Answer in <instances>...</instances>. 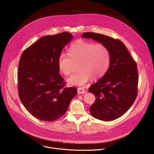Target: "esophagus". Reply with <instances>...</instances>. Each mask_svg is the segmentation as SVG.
<instances>
[{
	"mask_svg": "<svg viewBox=\"0 0 154 154\" xmlns=\"http://www.w3.org/2000/svg\"><path fill=\"white\" fill-rule=\"evenodd\" d=\"M77 92L79 94H85L86 91L84 89V88H81V87H79L77 88Z\"/></svg>",
	"mask_w": 154,
	"mask_h": 154,
	"instance_id": "1",
	"label": "esophagus"
}]
</instances>
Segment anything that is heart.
<instances>
[{
    "mask_svg": "<svg viewBox=\"0 0 154 154\" xmlns=\"http://www.w3.org/2000/svg\"><path fill=\"white\" fill-rule=\"evenodd\" d=\"M79 70L67 80L73 85L84 86L90 80L99 79L107 72L110 63V52L103 44L79 40L70 47L69 54L62 52L58 58V66L64 75L74 71V63H77Z\"/></svg>",
    "mask_w": 154,
    "mask_h": 154,
    "instance_id": "b5f03b06",
    "label": "heart"
}]
</instances>
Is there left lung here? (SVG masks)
Here are the masks:
<instances>
[{"label":"left lung","instance_id":"obj_1","mask_svg":"<svg viewBox=\"0 0 154 154\" xmlns=\"http://www.w3.org/2000/svg\"><path fill=\"white\" fill-rule=\"evenodd\" d=\"M82 37L106 45L110 51L108 70L88 91L95 97L90 107L91 116L103 121L114 120L122 116L137 97L139 82L137 63L124 44L118 39L94 32L84 33Z\"/></svg>","mask_w":154,"mask_h":154}]
</instances>
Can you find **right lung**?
Wrapping results in <instances>:
<instances>
[{
    "instance_id": "right-lung-1",
    "label": "right lung",
    "mask_w": 154,
    "mask_h": 154,
    "mask_svg": "<svg viewBox=\"0 0 154 154\" xmlns=\"http://www.w3.org/2000/svg\"><path fill=\"white\" fill-rule=\"evenodd\" d=\"M72 38L67 32L44 36L20 57L19 96L27 111L38 120L52 122L61 117L77 93L76 88L65 87L66 82L59 73V56Z\"/></svg>"
}]
</instances>
